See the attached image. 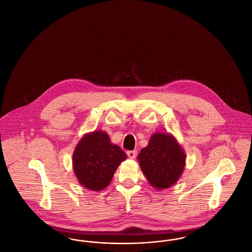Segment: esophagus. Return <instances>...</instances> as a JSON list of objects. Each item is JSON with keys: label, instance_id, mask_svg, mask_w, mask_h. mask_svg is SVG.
<instances>
[{"label": "esophagus", "instance_id": "obj_1", "mask_svg": "<svg viewBox=\"0 0 252 252\" xmlns=\"http://www.w3.org/2000/svg\"><path fill=\"white\" fill-rule=\"evenodd\" d=\"M127 156L129 158H135L137 157V151L134 150V151H128L127 152Z\"/></svg>", "mask_w": 252, "mask_h": 252}]
</instances>
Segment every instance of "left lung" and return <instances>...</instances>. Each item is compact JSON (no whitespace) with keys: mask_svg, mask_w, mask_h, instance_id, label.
I'll list each match as a JSON object with an SVG mask.
<instances>
[{"mask_svg":"<svg viewBox=\"0 0 252 252\" xmlns=\"http://www.w3.org/2000/svg\"><path fill=\"white\" fill-rule=\"evenodd\" d=\"M137 158L149 184L158 190L178 181L186 166V153L170 133H154Z\"/></svg>","mask_w":252,"mask_h":252,"instance_id":"obj_1","label":"left lung"}]
</instances>
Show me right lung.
<instances>
[{
    "label": "right lung",
    "instance_id": "1",
    "mask_svg": "<svg viewBox=\"0 0 252 252\" xmlns=\"http://www.w3.org/2000/svg\"><path fill=\"white\" fill-rule=\"evenodd\" d=\"M126 154L113 144L107 132L86 133L78 142L72 157L73 171L82 187L93 191L106 189Z\"/></svg>",
    "mask_w": 252,
    "mask_h": 252
}]
</instances>
